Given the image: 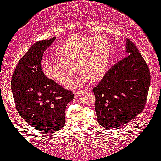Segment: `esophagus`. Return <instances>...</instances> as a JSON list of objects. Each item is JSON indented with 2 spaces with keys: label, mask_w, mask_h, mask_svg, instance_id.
<instances>
[{
  "label": "esophagus",
  "mask_w": 161,
  "mask_h": 161,
  "mask_svg": "<svg viewBox=\"0 0 161 161\" xmlns=\"http://www.w3.org/2000/svg\"><path fill=\"white\" fill-rule=\"evenodd\" d=\"M89 90H90V88H87L86 89H85V90H80V91H76V92H75V96H76V97H80V96L81 95V94L83 93V92H85V91H89Z\"/></svg>",
  "instance_id": "1"
}]
</instances>
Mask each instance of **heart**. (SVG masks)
I'll use <instances>...</instances> for the list:
<instances>
[{
    "label": "heart",
    "mask_w": 161,
    "mask_h": 161,
    "mask_svg": "<svg viewBox=\"0 0 161 161\" xmlns=\"http://www.w3.org/2000/svg\"><path fill=\"white\" fill-rule=\"evenodd\" d=\"M109 41L105 36H79L67 40L56 50L57 61L45 60L42 70L45 76L59 85L68 87L76 73H81L73 83L79 86L90 78L96 80L105 74L111 60Z\"/></svg>",
    "instance_id": "b5f03b06"
}]
</instances>
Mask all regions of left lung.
Segmentation results:
<instances>
[{"instance_id":"8db88e82","label":"left lung","mask_w":161,"mask_h":161,"mask_svg":"<svg viewBox=\"0 0 161 161\" xmlns=\"http://www.w3.org/2000/svg\"><path fill=\"white\" fill-rule=\"evenodd\" d=\"M126 55L107 72L92 89L97 121L114 129L130 122L144 108L150 72L136 45L126 39Z\"/></svg>"}]
</instances>
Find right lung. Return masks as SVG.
Here are the masks:
<instances>
[{
	"label": "right lung",
	"mask_w": 161,
	"mask_h": 161,
	"mask_svg": "<svg viewBox=\"0 0 161 161\" xmlns=\"http://www.w3.org/2000/svg\"><path fill=\"white\" fill-rule=\"evenodd\" d=\"M56 37L39 41L19 60L11 80L16 108L32 128L53 133L65 124V108L73 98L71 91L48 79L41 69L44 52Z\"/></svg>",
	"instance_id": "add662e5"
}]
</instances>
